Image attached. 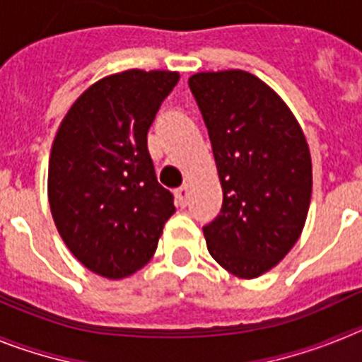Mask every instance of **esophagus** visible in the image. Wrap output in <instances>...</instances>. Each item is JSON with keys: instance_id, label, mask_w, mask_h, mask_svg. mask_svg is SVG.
<instances>
[{"instance_id": "34e87169", "label": "esophagus", "mask_w": 362, "mask_h": 362, "mask_svg": "<svg viewBox=\"0 0 362 362\" xmlns=\"http://www.w3.org/2000/svg\"><path fill=\"white\" fill-rule=\"evenodd\" d=\"M188 196H190V192H188V185H181L179 188H175V199H177L179 206H187L188 203Z\"/></svg>"}]
</instances>
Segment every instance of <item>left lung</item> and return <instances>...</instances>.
<instances>
[{
    "label": "left lung",
    "instance_id": "obj_1",
    "mask_svg": "<svg viewBox=\"0 0 362 362\" xmlns=\"http://www.w3.org/2000/svg\"><path fill=\"white\" fill-rule=\"evenodd\" d=\"M209 129L223 206L203 226L221 267L254 279L276 267L299 239L312 197L306 137L283 99L245 70L188 79Z\"/></svg>",
    "mask_w": 362,
    "mask_h": 362
}]
</instances>
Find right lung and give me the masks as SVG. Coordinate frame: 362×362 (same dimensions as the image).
I'll use <instances>...</instances> for the list:
<instances>
[{
	"mask_svg": "<svg viewBox=\"0 0 362 362\" xmlns=\"http://www.w3.org/2000/svg\"><path fill=\"white\" fill-rule=\"evenodd\" d=\"M179 81L168 70H124L88 86L66 112L49 161L56 228L83 267L107 279L141 270L175 212L158 183L146 134Z\"/></svg>",
	"mask_w": 362,
	"mask_h": 362,
	"instance_id": "add662e5",
	"label": "right lung"
}]
</instances>
